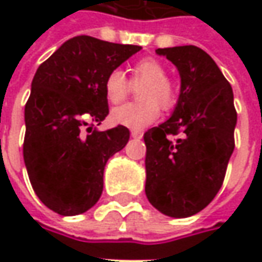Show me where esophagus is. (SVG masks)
<instances>
[{"label":"esophagus","instance_id":"34e87169","mask_svg":"<svg viewBox=\"0 0 262 262\" xmlns=\"http://www.w3.org/2000/svg\"><path fill=\"white\" fill-rule=\"evenodd\" d=\"M131 137H133V138H137V140H140V138L143 137V133H141V131H131Z\"/></svg>","mask_w":262,"mask_h":262}]
</instances>
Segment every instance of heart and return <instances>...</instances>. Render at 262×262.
Segmentation results:
<instances>
[{"label":"heart","mask_w":262,"mask_h":262,"mask_svg":"<svg viewBox=\"0 0 262 262\" xmlns=\"http://www.w3.org/2000/svg\"><path fill=\"white\" fill-rule=\"evenodd\" d=\"M133 86L143 84L138 92L140 103H126L112 111L111 119L116 125L140 131L160 115V106L170 109L176 103V92L167 80L165 66L156 58H143L131 68ZM129 83L121 70L111 71L105 78V96L109 103H121L129 92Z\"/></svg>","instance_id":"obj_1"}]
</instances>
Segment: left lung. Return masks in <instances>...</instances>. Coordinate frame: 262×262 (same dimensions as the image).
Masks as SVG:
<instances>
[{
	"label": "left lung",
	"mask_w": 262,
	"mask_h": 262,
	"mask_svg": "<svg viewBox=\"0 0 262 262\" xmlns=\"http://www.w3.org/2000/svg\"><path fill=\"white\" fill-rule=\"evenodd\" d=\"M156 52L178 68L181 95L166 122L144 134L146 195L160 213L181 219L206 208L222 188L237 115L232 86L201 48Z\"/></svg>",
	"instance_id": "1"
}]
</instances>
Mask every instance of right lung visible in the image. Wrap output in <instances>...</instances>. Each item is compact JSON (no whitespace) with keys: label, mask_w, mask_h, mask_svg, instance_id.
I'll list each match as a JSON object with an SVG mask.
<instances>
[{"label":"right lung","mask_w":262,"mask_h":262,"mask_svg":"<svg viewBox=\"0 0 262 262\" xmlns=\"http://www.w3.org/2000/svg\"><path fill=\"white\" fill-rule=\"evenodd\" d=\"M140 49L76 36L36 71L25 107L23 157L36 195L61 216L95 206L106 162L129 140L126 126L96 131L89 124L99 125L109 114L106 76Z\"/></svg>","instance_id":"right-lung-1"}]
</instances>
